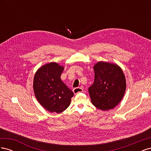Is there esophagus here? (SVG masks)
Here are the masks:
<instances>
[{"mask_svg":"<svg viewBox=\"0 0 151 151\" xmlns=\"http://www.w3.org/2000/svg\"><path fill=\"white\" fill-rule=\"evenodd\" d=\"M83 91V88H76L73 89V92H74V93L75 94H78L79 93H82Z\"/></svg>","mask_w":151,"mask_h":151,"instance_id":"34e87169","label":"esophagus"}]
</instances>
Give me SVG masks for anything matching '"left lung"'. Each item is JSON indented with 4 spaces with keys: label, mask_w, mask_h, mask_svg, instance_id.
<instances>
[{
    "label": "left lung",
    "mask_w": 151,
    "mask_h": 151,
    "mask_svg": "<svg viewBox=\"0 0 151 151\" xmlns=\"http://www.w3.org/2000/svg\"><path fill=\"white\" fill-rule=\"evenodd\" d=\"M94 81L89 88L91 102L103 111L115 108L124 96L126 79L122 68L116 63L98 62L94 65Z\"/></svg>",
    "instance_id": "obj_1"
}]
</instances>
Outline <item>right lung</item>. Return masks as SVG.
Returning <instances> with one entry per match:
<instances>
[{
    "mask_svg": "<svg viewBox=\"0 0 151 151\" xmlns=\"http://www.w3.org/2000/svg\"><path fill=\"white\" fill-rule=\"evenodd\" d=\"M64 69L57 62H50L40 67L33 79L35 96L42 106L50 112L60 113L69 106L72 91L60 79Z\"/></svg>",
    "mask_w": 151,
    "mask_h": 151,
    "instance_id": "add662e5",
    "label": "right lung"
}]
</instances>
